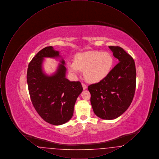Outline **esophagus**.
<instances>
[{"label":"esophagus","instance_id":"1","mask_svg":"<svg viewBox=\"0 0 159 159\" xmlns=\"http://www.w3.org/2000/svg\"><path fill=\"white\" fill-rule=\"evenodd\" d=\"M82 86H83V89H86L87 88V86H86V84L82 83Z\"/></svg>","mask_w":159,"mask_h":159}]
</instances>
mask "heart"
<instances>
[{
	"label": "heart",
	"instance_id": "obj_1",
	"mask_svg": "<svg viewBox=\"0 0 159 159\" xmlns=\"http://www.w3.org/2000/svg\"><path fill=\"white\" fill-rule=\"evenodd\" d=\"M114 65L112 55L107 52L88 51L76 54L75 61L68 62L69 70L76 75L84 71V77L90 82H98L105 79Z\"/></svg>",
	"mask_w": 159,
	"mask_h": 159
}]
</instances>
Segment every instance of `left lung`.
<instances>
[{"instance_id":"1","label":"left lung","mask_w":159,"mask_h":159,"mask_svg":"<svg viewBox=\"0 0 159 159\" xmlns=\"http://www.w3.org/2000/svg\"><path fill=\"white\" fill-rule=\"evenodd\" d=\"M119 62L98 83L88 86L94 113L102 119L112 120L130 105L136 89V68L133 58L118 46H110Z\"/></svg>"}]
</instances>
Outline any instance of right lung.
Masks as SVG:
<instances>
[{"label": "right lung", "instance_id": "1", "mask_svg": "<svg viewBox=\"0 0 159 159\" xmlns=\"http://www.w3.org/2000/svg\"><path fill=\"white\" fill-rule=\"evenodd\" d=\"M58 56L59 52L52 46L45 47L33 58L27 73L33 106L45 121L53 125H61L70 120L76 99L83 91L79 81L70 82L66 78V68L63 60L53 76H46L43 73V58Z\"/></svg>", "mask_w": 159, "mask_h": 159}]
</instances>
